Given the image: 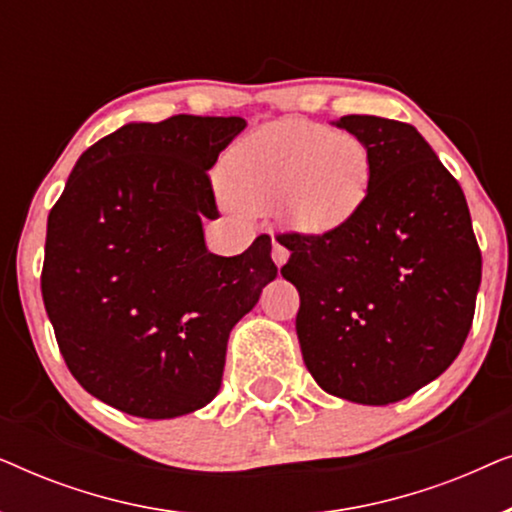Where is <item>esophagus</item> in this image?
Returning a JSON list of instances; mask_svg holds the SVG:
<instances>
[{
  "instance_id": "esophagus-1",
  "label": "esophagus",
  "mask_w": 512,
  "mask_h": 512,
  "mask_svg": "<svg viewBox=\"0 0 512 512\" xmlns=\"http://www.w3.org/2000/svg\"><path fill=\"white\" fill-rule=\"evenodd\" d=\"M272 261H275L279 268H282V265L289 261V249H286L284 244L277 240V237H272Z\"/></svg>"
}]
</instances>
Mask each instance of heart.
<instances>
[{
    "mask_svg": "<svg viewBox=\"0 0 512 512\" xmlns=\"http://www.w3.org/2000/svg\"><path fill=\"white\" fill-rule=\"evenodd\" d=\"M219 179L235 205L277 209L291 228L321 235L361 209L370 188V153L354 132L291 118L230 146Z\"/></svg>",
    "mask_w": 512,
    "mask_h": 512,
    "instance_id": "heart-1",
    "label": "heart"
}]
</instances>
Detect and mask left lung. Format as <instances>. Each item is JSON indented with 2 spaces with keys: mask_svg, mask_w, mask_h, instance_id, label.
I'll use <instances>...</instances> for the list:
<instances>
[{
  "mask_svg": "<svg viewBox=\"0 0 512 512\" xmlns=\"http://www.w3.org/2000/svg\"><path fill=\"white\" fill-rule=\"evenodd\" d=\"M335 125L368 146V195L331 233L286 235L282 275L300 293L296 333L319 387L387 405L459 356L482 256L459 181L410 123L352 114Z\"/></svg>",
  "mask_w": 512,
  "mask_h": 512,
  "instance_id": "left-lung-1",
  "label": "left lung"
}]
</instances>
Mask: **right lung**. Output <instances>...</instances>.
<instances>
[{"instance_id":"right-lung-1","label":"right lung","mask_w":512,"mask_h":512,"mask_svg":"<svg viewBox=\"0 0 512 512\" xmlns=\"http://www.w3.org/2000/svg\"><path fill=\"white\" fill-rule=\"evenodd\" d=\"M240 116L128 123L76 160L48 214L41 296L69 373L111 408L172 419L219 394L228 335L277 277L270 237L205 247L212 170Z\"/></svg>"}]
</instances>
